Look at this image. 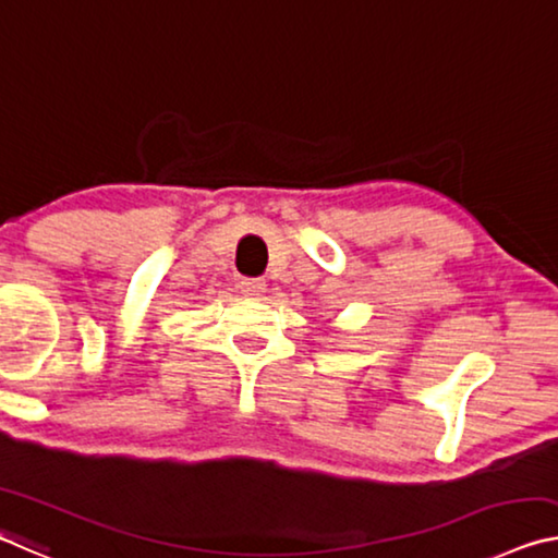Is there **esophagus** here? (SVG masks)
Returning a JSON list of instances; mask_svg holds the SVG:
<instances>
[{
	"instance_id": "obj_1",
	"label": "esophagus",
	"mask_w": 558,
	"mask_h": 558,
	"mask_svg": "<svg viewBox=\"0 0 558 558\" xmlns=\"http://www.w3.org/2000/svg\"><path fill=\"white\" fill-rule=\"evenodd\" d=\"M239 288L243 295H251V298H260L263 292H266V282L263 280H256V278H243L239 282Z\"/></svg>"
}]
</instances>
